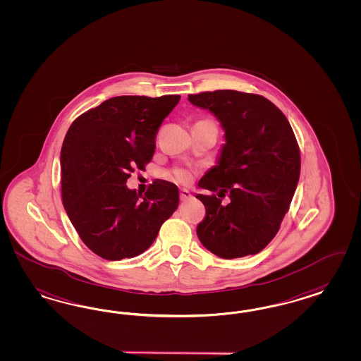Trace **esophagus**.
<instances>
[{"label": "esophagus", "mask_w": 361, "mask_h": 361, "mask_svg": "<svg viewBox=\"0 0 361 361\" xmlns=\"http://www.w3.org/2000/svg\"><path fill=\"white\" fill-rule=\"evenodd\" d=\"M179 194H180V200H187L191 198V192L187 188H182Z\"/></svg>", "instance_id": "esophagus-1"}]
</instances>
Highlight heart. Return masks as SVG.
Listing matches in <instances>:
<instances>
[{
	"label": "heart",
	"mask_w": 361,
	"mask_h": 361,
	"mask_svg": "<svg viewBox=\"0 0 361 361\" xmlns=\"http://www.w3.org/2000/svg\"><path fill=\"white\" fill-rule=\"evenodd\" d=\"M175 176H176V179L178 180H180V182H187L188 179H190V175L185 170H176L175 171Z\"/></svg>",
	"instance_id": "1"
}]
</instances>
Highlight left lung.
Wrapping results in <instances>:
<instances>
[{
    "label": "left lung",
    "mask_w": 361,
    "mask_h": 361,
    "mask_svg": "<svg viewBox=\"0 0 361 361\" xmlns=\"http://www.w3.org/2000/svg\"><path fill=\"white\" fill-rule=\"evenodd\" d=\"M195 107L221 123L225 143L216 164L198 188L226 193L197 194L206 218L197 227L202 245L225 258L259 253L280 228L300 178V149L285 115L259 94L231 90L188 94Z\"/></svg>",
    "instance_id": "1"
}]
</instances>
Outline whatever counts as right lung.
Here are the masks:
<instances>
[{
    "label": "right lung",
    "mask_w": 361,
    "mask_h": 361,
    "mask_svg": "<svg viewBox=\"0 0 361 361\" xmlns=\"http://www.w3.org/2000/svg\"><path fill=\"white\" fill-rule=\"evenodd\" d=\"M179 99L116 96L68 130L60 154L63 204L81 240L104 259L146 252L178 209L174 183L158 179L142 195L126 182L133 167L152 159L158 128Z\"/></svg>",
    "instance_id": "add662e5"
}]
</instances>
